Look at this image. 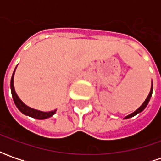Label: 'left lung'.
<instances>
[{
	"label": "left lung",
	"mask_w": 161,
	"mask_h": 161,
	"mask_svg": "<svg viewBox=\"0 0 161 161\" xmlns=\"http://www.w3.org/2000/svg\"><path fill=\"white\" fill-rule=\"evenodd\" d=\"M152 94H153V82H152V86H151V90H150V92H149L148 96H147V97L146 98V100L144 101V103H142V106L140 107V108H138V109H136L134 113H132V114H130V115H127L126 117H125L124 119H128V118H130V117H133V116H135V115H137L138 113H141L142 111H143L144 109H145V108L147 107V105L148 104V102L150 101V98H151V97H152Z\"/></svg>",
	"instance_id": "8db88e82"
}]
</instances>
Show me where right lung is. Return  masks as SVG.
Instances as JSON below:
<instances>
[{"mask_svg":"<svg viewBox=\"0 0 161 161\" xmlns=\"http://www.w3.org/2000/svg\"><path fill=\"white\" fill-rule=\"evenodd\" d=\"M14 72H15V70H14V73H13L12 77H11L10 88H11V92H12V97L13 99H14V102L16 107L18 108V109H19V111L21 112V113H23L24 115L31 116V117H33V118L39 119V120H43V119L49 118L51 116H53V115L56 113V109L49 112L40 111V110H37V109H34V108H30V107H28L27 105L25 104V103L19 99V97H18V95L16 94L15 90H14Z\"/></svg>","mask_w":161,"mask_h":161,"instance_id":"obj_1","label":"right lung"}]
</instances>
